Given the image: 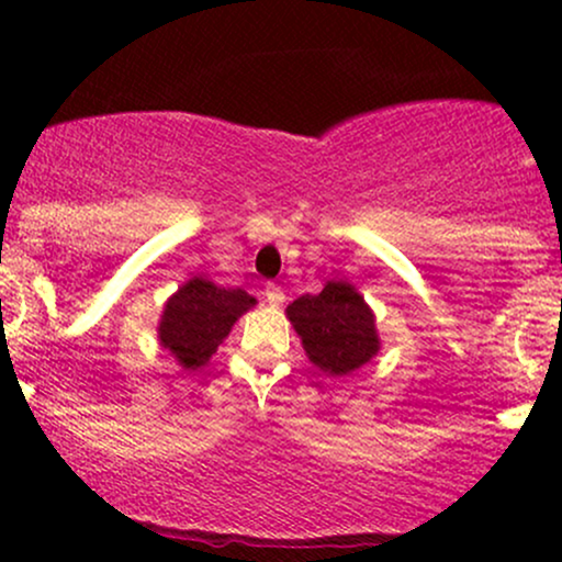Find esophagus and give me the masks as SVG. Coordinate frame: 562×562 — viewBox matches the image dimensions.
Here are the masks:
<instances>
[{
    "label": "esophagus",
    "mask_w": 562,
    "mask_h": 562,
    "mask_svg": "<svg viewBox=\"0 0 562 562\" xmlns=\"http://www.w3.org/2000/svg\"><path fill=\"white\" fill-rule=\"evenodd\" d=\"M263 295H267L269 306H282V303H285V293H282V288L272 285V282H269L267 290H263Z\"/></svg>",
    "instance_id": "1"
}]
</instances>
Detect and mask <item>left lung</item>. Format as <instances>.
Here are the masks:
<instances>
[{"mask_svg":"<svg viewBox=\"0 0 562 562\" xmlns=\"http://www.w3.org/2000/svg\"><path fill=\"white\" fill-rule=\"evenodd\" d=\"M308 359L330 375H348L378 353L375 317L348 282H327L319 295H301L288 306Z\"/></svg>","mask_w":562,"mask_h":562,"instance_id":"1","label":"left lung"}]
</instances>
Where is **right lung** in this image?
<instances>
[{"label": "right lung", "mask_w": 562, "mask_h": 562, "mask_svg": "<svg viewBox=\"0 0 562 562\" xmlns=\"http://www.w3.org/2000/svg\"><path fill=\"white\" fill-rule=\"evenodd\" d=\"M256 299L245 290L218 288L209 280H190L171 295L164 308L158 335L184 370H198L216 353L235 319L254 306Z\"/></svg>", "instance_id": "1"}]
</instances>
